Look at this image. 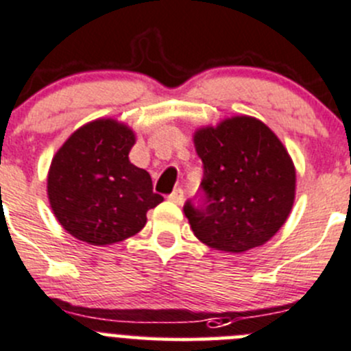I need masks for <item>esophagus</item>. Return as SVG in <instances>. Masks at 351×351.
<instances>
[{
	"label": "esophagus",
	"instance_id": "34e87169",
	"mask_svg": "<svg viewBox=\"0 0 351 351\" xmlns=\"http://www.w3.org/2000/svg\"><path fill=\"white\" fill-rule=\"evenodd\" d=\"M168 199L175 204H182L183 202V190L182 189H175L171 193L168 195Z\"/></svg>",
	"mask_w": 351,
	"mask_h": 351
}]
</instances>
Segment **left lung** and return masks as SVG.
Instances as JSON below:
<instances>
[{
	"instance_id": "obj_1",
	"label": "left lung",
	"mask_w": 351,
	"mask_h": 351,
	"mask_svg": "<svg viewBox=\"0 0 351 351\" xmlns=\"http://www.w3.org/2000/svg\"><path fill=\"white\" fill-rule=\"evenodd\" d=\"M204 176L183 213L210 248L250 250L287 221L295 200V168L280 138L250 117L224 120L193 137Z\"/></svg>"
}]
</instances>
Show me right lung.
Returning <instances> with one entry per match:
<instances>
[{"mask_svg": "<svg viewBox=\"0 0 351 351\" xmlns=\"http://www.w3.org/2000/svg\"><path fill=\"white\" fill-rule=\"evenodd\" d=\"M135 135L114 120L78 128L56 152L47 175V195L61 226L90 245L134 237L147 210L162 202L145 169L128 159Z\"/></svg>", "mask_w": 351, "mask_h": 351, "instance_id": "right-lung-1", "label": "right lung"}]
</instances>
